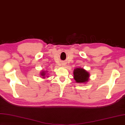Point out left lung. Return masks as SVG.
Instances as JSON below:
<instances>
[{"mask_svg": "<svg viewBox=\"0 0 125 125\" xmlns=\"http://www.w3.org/2000/svg\"><path fill=\"white\" fill-rule=\"evenodd\" d=\"M89 74L83 68H77L74 70V79L77 83H85L89 80Z\"/></svg>", "mask_w": 125, "mask_h": 125, "instance_id": "8db88e82", "label": "left lung"}]
</instances>
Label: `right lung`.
I'll list each match as a JSON object with an SVG mask.
<instances>
[{
  "label": "right lung",
  "mask_w": 125,
  "mask_h": 125,
  "mask_svg": "<svg viewBox=\"0 0 125 125\" xmlns=\"http://www.w3.org/2000/svg\"><path fill=\"white\" fill-rule=\"evenodd\" d=\"M45 74H46V73H45V72H42V73H41V75L43 77L42 78H45ZM42 76H41V77H42Z\"/></svg>",
  "instance_id": "add662e5"
}]
</instances>
